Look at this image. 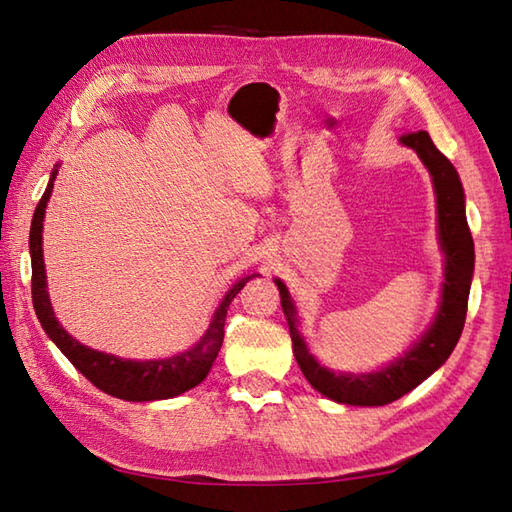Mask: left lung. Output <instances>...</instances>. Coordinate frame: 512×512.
I'll list each match as a JSON object with an SVG mask.
<instances>
[{
	"label": "left lung",
	"mask_w": 512,
	"mask_h": 512,
	"mask_svg": "<svg viewBox=\"0 0 512 512\" xmlns=\"http://www.w3.org/2000/svg\"><path fill=\"white\" fill-rule=\"evenodd\" d=\"M400 143L416 151L418 158L429 169L438 202V231L444 253V284L436 319L418 343L396 358L394 363L369 374H334L319 365L303 336L297 330V310L292 303L284 281L275 279L281 297V308L288 319L292 352L308 383L334 402L358 407H380L402 398L424 378H429L451 356L464 330L466 308H469V290L475 266L473 237L464 213V189L458 171L449 158L440 154L427 132H413L400 136Z\"/></svg>",
	"instance_id": "obj_1"
}]
</instances>
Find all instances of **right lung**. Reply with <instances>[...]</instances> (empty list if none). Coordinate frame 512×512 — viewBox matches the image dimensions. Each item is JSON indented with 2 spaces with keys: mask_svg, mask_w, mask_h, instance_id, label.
I'll list each match as a JSON object with an SVG mask.
<instances>
[{
  "mask_svg": "<svg viewBox=\"0 0 512 512\" xmlns=\"http://www.w3.org/2000/svg\"><path fill=\"white\" fill-rule=\"evenodd\" d=\"M57 167L52 169V176L46 191L32 215L30 224V259H32V303H35L37 319L41 328L52 339V343L68 356V361L79 369V372L90 380L94 387H99L105 394L121 400L132 402H149V400H165L180 396L184 391L200 385L209 374L211 365L215 363L217 352H220L224 341V321L226 310L239 290L246 286L253 275H246L233 284L226 292L220 308L215 310L209 330L202 339L195 343L191 350L176 354L171 358H158V361H127L114 354L96 352L88 345H81L76 339L65 332L57 317H54L50 297L46 290V266H43V250H41V231H43V215L50 200V193L57 178Z\"/></svg>",
  "mask_w": 512,
  "mask_h": 512,
  "instance_id": "1",
  "label": "right lung"
}]
</instances>
